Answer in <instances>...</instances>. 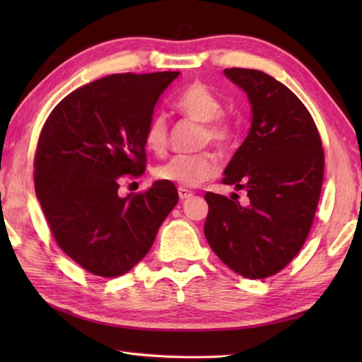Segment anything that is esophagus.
Segmentation results:
<instances>
[{
  "label": "esophagus",
  "mask_w": 362,
  "mask_h": 362,
  "mask_svg": "<svg viewBox=\"0 0 362 362\" xmlns=\"http://www.w3.org/2000/svg\"><path fill=\"white\" fill-rule=\"evenodd\" d=\"M179 197H180V201H187V199L193 197V193L185 188H179Z\"/></svg>",
  "instance_id": "esophagus-1"
}]
</instances>
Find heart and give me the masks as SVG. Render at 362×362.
Segmentation results:
<instances>
[{
	"label": "heart",
	"instance_id": "1",
	"mask_svg": "<svg viewBox=\"0 0 362 362\" xmlns=\"http://www.w3.org/2000/svg\"><path fill=\"white\" fill-rule=\"evenodd\" d=\"M175 109L183 117L202 122L199 144H211L218 151L227 149L233 141L235 129L222 117V103L204 82H193L180 91L174 101ZM144 146L153 153L165 152L168 146V122L163 115H153L144 130ZM218 173L216 157L210 152L193 156H175L153 169L158 180L174 183L179 188H196L213 179Z\"/></svg>",
	"mask_w": 362,
	"mask_h": 362
}]
</instances>
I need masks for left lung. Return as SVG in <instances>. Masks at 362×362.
<instances>
[{
	"label": "left lung",
	"instance_id": "left-lung-1",
	"mask_svg": "<svg viewBox=\"0 0 362 362\" xmlns=\"http://www.w3.org/2000/svg\"><path fill=\"white\" fill-rule=\"evenodd\" d=\"M247 95L250 129L222 183L245 189L241 205L206 193L204 233L213 252L245 279H266L294 258L310 233L324 180V149L302 101L263 71L227 68Z\"/></svg>",
	"mask_w": 362,
	"mask_h": 362
}]
</instances>
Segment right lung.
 <instances>
[{
    "mask_svg": "<svg viewBox=\"0 0 362 362\" xmlns=\"http://www.w3.org/2000/svg\"><path fill=\"white\" fill-rule=\"evenodd\" d=\"M179 71L112 74L65 96L46 119L34 160L35 194L59 247L99 276L129 272L179 201L157 180L118 194L121 175L144 173V130Z\"/></svg>",
    "mask_w": 362,
    "mask_h": 362,
    "instance_id": "1",
    "label": "right lung"
}]
</instances>
